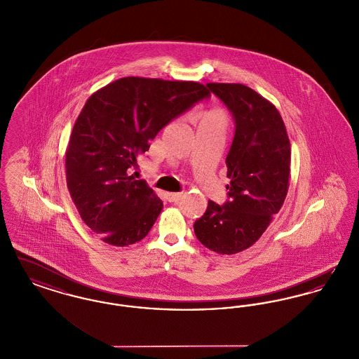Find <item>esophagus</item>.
Returning <instances> with one entry per match:
<instances>
[{"label":"esophagus","mask_w":359,"mask_h":359,"mask_svg":"<svg viewBox=\"0 0 359 359\" xmlns=\"http://www.w3.org/2000/svg\"><path fill=\"white\" fill-rule=\"evenodd\" d=\"M183 195L182 194H176V192H168L167 194V201L171 203H177L179 201H182Z\"/></svg>","instance_id":"1"}]
</instances>
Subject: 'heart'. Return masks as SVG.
Wrapping results in <instances>:
<instances>
[{
	"label": "heart",
	"instance_id": "obj_1",
	"mask_svg": "<svg viewBox=\"0 0 359 359\" xmlns=\"http://www.w3.org/2000/svg\"><path fill=\"white\" fill-rule=\"evenodd\" d=\"M207 116H211V117H221V114L218 111H210Z\"/></svg>",
	"mask_w": 359,
	"mask_h": 359
}]
</instances>
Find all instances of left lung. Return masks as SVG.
<instances>
[{
  "label": "left lung",
  "instance_id": "left-lung-1",
  "mask_svg": "<svg viewBox=\"0 0 359 359\" xmlns=\"http://www.w3.org/2000/svg\"><path fill=\"white\" fill-rule=\"evenodd\" d=\"M236 122L226 157L227 201H208L194 223L196 238L218 255L250 248L272 222L290 187V144L284 121L273 103L239 83H207Z\"/></svg>",
  "mask_w": 359,
  "mask_h": 359
}]
</instances>
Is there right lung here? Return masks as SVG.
<instances>
[{"mask_svg":"<svg viewBox=\"0 0 359 359\" xmlns=\"http://www.w3.org/2000/svg\"><path fill=\"white\" fill-rule=\"evenodd\" d=\"M208 97L198 82L128 76L87 100L69 137L66 179L81 218L103 242L128 246L148 236L163 202L130 175L137 157L167 123Z\"/></svg>","mask_w":359,"mask_h":359,"instance_id":"obj_1","label":"right lung"}]
</instances>
